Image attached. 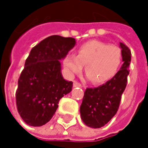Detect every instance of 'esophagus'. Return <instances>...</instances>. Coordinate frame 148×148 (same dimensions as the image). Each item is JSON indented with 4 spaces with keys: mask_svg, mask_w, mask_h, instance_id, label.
I'll use <instances>...</instances> for the list:
<instances>
[{
    "mask_svg": "<svg viewBox=\"0 0 148 148\" xmlns=\"http://www.w3.org/2000/svg\"><path fill=\"white\" fill-rule=\"evenodd\" d=\"M74 87H84V86L83 85H81L79 82H78V81H74Z\"/></svg>",
    "mask_w": 148,
    "mask_h": 148,
    "instance_id": "34e87169",
    "label": "esophagus"
}]
</instances>
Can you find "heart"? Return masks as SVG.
I'll return each instance as SVG.
<instances>
[{"label": "heart", "instance_id": "1", "mask_svg": "<svg viewBox=\"0 0 148 148\" xmlns=\"http://www.w3.org/2000/svg\"><path fill=\"white\" fill-rule=\"evenodd\" d=\"M123 62L122 49L99 40H90L79 46L76 56L67 54L63 67L69 75L79 73L84 65L87 77L94 84H103L116 76Z\"/></svg>", "mask_w": 148, "mask_h": 148}]
</instances>
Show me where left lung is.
I'll list each match as a JSON object with an SVG mask.
<instances>
[{"label":"left lung","mask_w":148,"mask_h":148,"mask_svg":"<svg viewBox=\"0 0 148 148\" xmlns=\"http://www.w3.org/2000/svg\"><path fill=\"white\" fill-rule=\"evenodd\" d=\"M123 64L114 78L95 88H86L80 105V116L83 123L91 128L104 126L116 114L122 95L126 88L128 69L131 61L130 49L120 43Z\"/></svg>","instance_id":"obj_1"}]
</instances>
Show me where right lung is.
<instances>
[{"instance_id":"obj_1","label":"right lung","mask_w":148,"mask_h":148,"mask_svg":"<svg viewBox=\"0 0 148 148\" xmlns=\"http://www.w3.org/2000/svg\"><path fill=\"white\" fill-rule=\"evenodd\" d=\"M75 45L73 38L53 35L34 46L18 80L16 106L30 126L39 127L55 115L60 99L72 91L73 82L61 73L63 59Z\"/></svg>"}]
</instances>
